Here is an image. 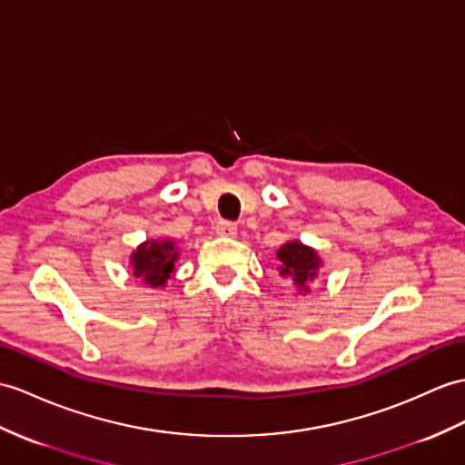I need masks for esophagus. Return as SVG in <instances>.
<instances>
[{
    "instance_id": "obj_1",
    "label": "esophagus",
    "mask_w": 465,
    "mask_h": 465,
    "mask_svg": "<svg viewBox=\"0 0 465 465\" xmlns=\"http://www.w3.org/2000/svg\"><path fill=\"white\" fill-rule=\"evenodd\" d=\"M215 232H218L220 235L233 237L237 233V225L233 222H228V220H220L218 223H215Z\"/></svg>"
}]
</instances>
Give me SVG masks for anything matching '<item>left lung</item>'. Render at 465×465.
Returning <instances> with one entry per match:
<instances>
[{"label": "left lung", "instance_id": "8db88e82", "mask_svg": "<svg viewBox=\"0 0 465 465\" xmlns=\"http://www.w3.org/2000/svg\"><path fill=\"white\" fill-rule=\"evenodd\" d=\"M277 259L282 262V275L289 277L299 289L305 291L311 279H315L321 265L317 253L299 242L285 243L277 252Z\"/></svg>", "mask_w": 465, "mask_h": 465}]
</instances>
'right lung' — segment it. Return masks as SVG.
I'll list each match as a JSON object with an SVG mask.
<instances>
[{
	"instance_id": "1",
	"label": "right lung",
	"mask_w": 465,
	"mask_h": 465,
	"mask_svg": "<svg viewBox=\"0 0 465 465\" xmlns=\"http://www.w3.org/2000/svg\"><path fill=\"white\" fill-rule=\"evenodd\" d=\"M176 259L178 253L172 242H146L133 253L134 275L150 287L164 285L174 272Z\"/></svg>"
}]
</instances>
